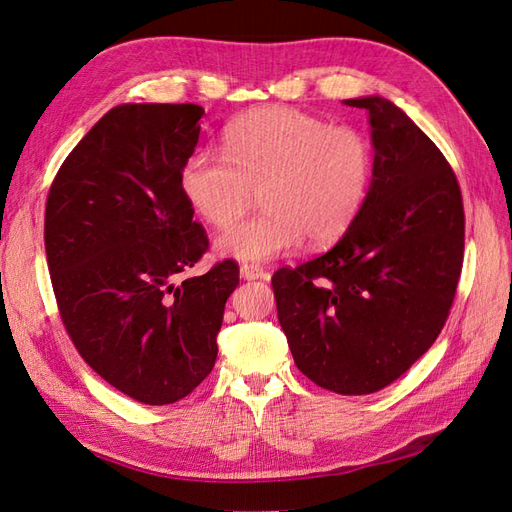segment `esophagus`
Instances as JSON below:
<instances>
[{
	"label": "esophagus",
	"mask_w": 512,
	"mask_h": 512,
	"mask_svg": "<svg viewBox=\"0 0 512 512\" xmlns=\"http://www.w3.org/2000/svg\"><path fill=\"white\" fill-rule=\"evenodd\" d=\"M269 273L262 269V267H258V265H241V277L243 280H265Z\"/></svg>",
	"instance_id": "obj_1"
}]
</instances>
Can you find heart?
<instances>
[{
  "label": "heart",
  "mask_w": 512,
  "mask_h": 512,
  "mask_svg": "<svg viewBox=\"0 0 512 512\" xmlns=\"http://www.w3.org/2000/svg\"><path fill=\"white\" fill-rule=\"evenodd\" d=\"M369 138L290 106H262L230 121L224 153L198 149L181 188L215 228L235 224L260 190L265 211L218 237L222 254L267 262L307 241H337L359 218L371 183Z\"/></svg>",
  "instance_id": "b5f03b06"
}]
</instances>
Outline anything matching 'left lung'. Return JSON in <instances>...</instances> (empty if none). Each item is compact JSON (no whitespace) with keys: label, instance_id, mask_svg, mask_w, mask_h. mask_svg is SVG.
I'll use <instances>...</instances> for the list:
<instances>
[{"label":"left lung","instance_id":"8db88e82","mask_svg":"<svg viewBox=\"0 0 512 512\" xmlns=\"http://www.w3.org/2000/svg\"><path fill=\"white\" fill-rule=\"evenodd\" d=\"M365 108L374 177L359 218L327 254L271 277L292 359L322 389L369 395L436 342L463 267L466 215L442 151L393 102Z\"/></svg>","mask_w":512,"mask_h":512}]
</instances>
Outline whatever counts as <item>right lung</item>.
Returning a JSON list of instances; mask_svg holds the SVG:
<instances>
[{"label": "right lung", "mask_w": 512, "mask_h": 512, "mask_svg": "<svg viewBox=\"0 0 512 512\" xmlns=\"http://www.w3.org/2000/svg\"><path fill=\"white\" fill-rule=\"evenodd\" d=\"M198 104H121L59 166L44 250L61 322L83 361L147 406L190 395L215 365L239 265L181 280L209 250L181 188Z\"/></svg>", "instance_id": "1"}]
</instances>
